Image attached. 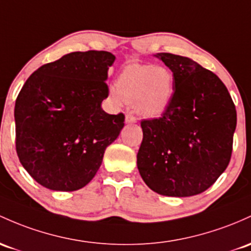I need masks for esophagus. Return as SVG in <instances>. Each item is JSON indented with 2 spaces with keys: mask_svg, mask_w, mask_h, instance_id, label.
<instances>
[{
  "mask_svg": "<svg viewBox=\"0 0 251 251\" xmlns=\"http://www.w3.org/2000/svg\"><path fill=\"white\" fill-rule=\"evenodd\" d=\"M125 121H126V124H136L137 118L132 114H127L125 118Z\"/></svg>",
  "mask_w": 251,
  "mask_h": 251,
  "instance_id": "esophagus-1",
  "label": "esophagus"
}]
</instances>
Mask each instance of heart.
Listing matches in <instances>:
<instances>
[{"instance_id":"obj_1","label":"heart","mask_w":251,"mask_h":251,"mask_svg":"<svg viewBox=\"0 0 251 251\" xmlns=\"http://www.w3.org/2000/svg\"><path fill=\"white\" fill-rule=\"evenodd\" d=\"M115 84L117 88L111 89L113 100L134 103L136 111L147 118L163 114L174 93V76L164 67L127 65Z\"/></svg>"}]
</instances>
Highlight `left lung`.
I'll return each instance as SVG.
<instances>
[{
    "instance_id": "left-lung-1",
    "label": "left lung",
    "mask_w": 251,
    "mask_h": 251,
    "mask_svg": "<svg viewBox=\"0 0 251 251\" xmlns=\"http://www.w3.org/2000/svg\"><path fill=\"white\" fill-rule=\"evenodd\" d=\"M174 76L172 101L158 119L142 120L139 174L167 197L200 194L217 181L232 153L237 114L216 74L177 54H156Z\"/></svg>"
}]
</instances>
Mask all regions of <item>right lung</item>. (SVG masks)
<instances>
[{
    "instance_id": "obj_1",
    "label": "right lung",
    "mask_w": 251,
    "mask_h": 251,
    "mask_svg": "<svg viewBox=\"0 0 251 251\" xmlns=\"http://www.w3.org/2000/svg\"><path fill=\"white\" fill-rule=\"evenodd\" d=\"M115 57L107 51L71 52L27 78L15 101V145L29 175L52 191L73 192L94 177L125 115L101 103Z\"/></svg>"
}]
</instances>
